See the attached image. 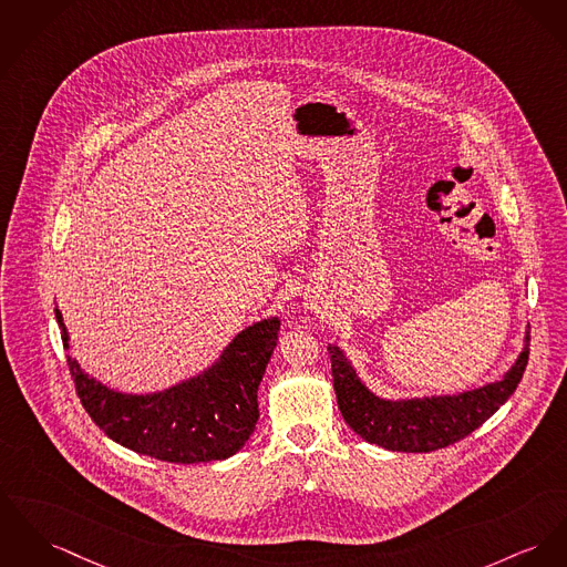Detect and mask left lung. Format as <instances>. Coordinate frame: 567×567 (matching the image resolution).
Instances as JSON below:
<instances>
[{"instance_id":"1","label":"left lung","mask_w":567,"mask_h":567,"mask_svg":"<svg viewBox=\"0 0 567 567\" xmlns=\"http://www.w3.org/2000/svg\"><path fill=\"white\" fill-rule=\"evenodd\" d=\"M528 341L527 336L518 361L498 382L460 395L402 402H389L370 393L340 348L329 346L341 416L361 439L391 452L443 450L475 432L509 400L527 370Z\"/></svg>"}]
</instances>
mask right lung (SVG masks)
<instances>
[{"label":"right lung","mask_w":567,"mask_h":567,"mask_svg":"<svg viewBox=\"0 0 567 567\" xmlns=\"http://www.w3.org/2000/svg\"><path fill=\"white\" fill-rule=\"evenodd\" d=\"M64 350L69 333L55 309ZM279 320H262L227 346L202 377L152 395L117 393L87 378L66 357L76 395L92 421L115 443L163 462L226 460L258 423V386L277 346Z\"/></svg>","instance_id":"right-lung-1"}]
</instances>
